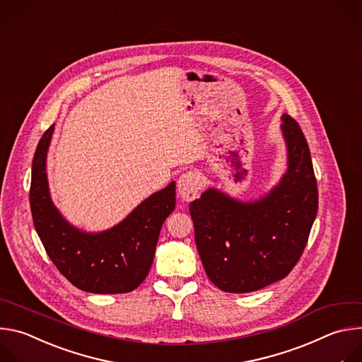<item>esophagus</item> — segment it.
<instances>
[{
    "label": "esophagus",
    "instance_id": "34e87169",
    "mask_svg": "<svg viewBox=\"0 0 362 362\" xmlns=\"http://www.w3.org/2000/svg\"><path fill=\"white\" fill-rule=\"evenodd\" d=\"M178 194L184 201H192L201 189V178L197 173L188 171L178 180Z\"/></svg>",
    "mask_w": 362,
    "mask_h": 362
}]
</instances>
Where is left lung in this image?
Returning a JSON list of instances; mask_svg holds the SVG:
<instances>
[{
    "mask_svg": "<svg viewBox=\"0 0 362 362\" xmlns=\"http://www.w3.org/2000/svg\"><path fill=\"white\" fill-rule=\"evenodd\" d=\"M288 170L265 197L240 202L208 189L189 204L195 244L214 285L252 293L285 278L301 258L318 211L311 154L300 124L282 115Z\"/></svg>",
    "mask_w": 362,
    "mask_h": 362,
    "instance_id": "obj_1",
    "label": "left lung"
}]
</instances>
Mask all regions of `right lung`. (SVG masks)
<instances>
[{
	"label": "right lung",
	"instance_id": "add662e5",
	"mask_svg": "<svg viewBox=\"0 0 362 362\" xmlns=\"http://www.w3.org/2000/svg\"><path fill=\"white\" fill-rule=\"evenodd\" d=\"M54 125L41 136L34 160L30 205L35 231L54 265L74 286L93 294L129 293L153 265L160 231L175 208V182L141 202L114 228L87 234L69 226L54 206L45 161Z\"/></svg>",
	"mask_w": 362,
	"mask_h": 362
}]
</instances>
